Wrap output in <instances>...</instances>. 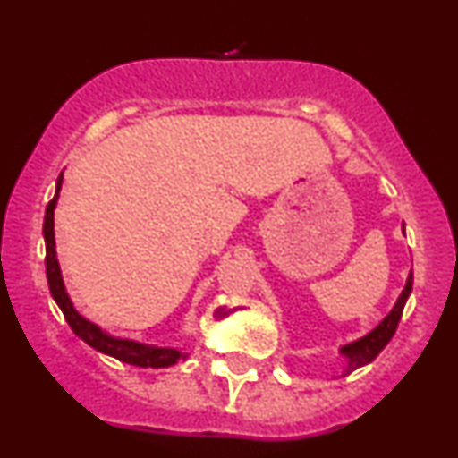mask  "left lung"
Instances as JSON below:
<instances>
[{
	"mask_svg": "<svg viewBox=\"0 0 458 458\" xmlns=\"http://www.w3.org/2000/svg\"><path fill=\"white\" fill-rule=\"evenodd\" d=\"M411 288H413V271L409 273L407 284H404L401 297H398L396 306L392 308V312L387 314V317L370 331V334H366L364 338L355 340V343H351V344H344L343 349H340V353L346 357L344 375H351V372L357 370V368L370 364V361L375 360V357L379 355L383 349H386V344L390 343L392 335L396 334L398 320H401V317H403V308H404V303H407L409 295H411Z\"/></svg>",
	"mask_w": 458,
	"mask_h": 458,
	"instance_id": "left-lung-1",
	"label": "left lung"
}]
</instances>
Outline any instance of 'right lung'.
<instances>
[{"instance_id": "right-lung-1", "label": "right lung", "mask_w": 458, "mask_h": 458, "mask_svg": "<svg viewBox=\"0 0 458 458\" xmlns=\"http://www.w3.org/2000/svg\"><path fill=\"white\" fill-rule=\"evenodd\" d=\"M60 189H62V174L57 178L55 196L49 204H47V211H45V224H43L45 267H47V282H49L51 297H54L57 306H60L66 323L71 325V329L75 331L83 343L90 344L92 349L101 351V353L109 357H115V360L124 361V364H131V366L167 368L176 364L178 360H187V353H182L181 349H167V346H152V344L135 343V340H127V338H114V335L105 334V331L98 327V325H94L92 320L83 318L81 314L77 312L64 288L60 262H57V256H55L54 211H55L57 198H60Z\"/></svg>"}]
</instances>
